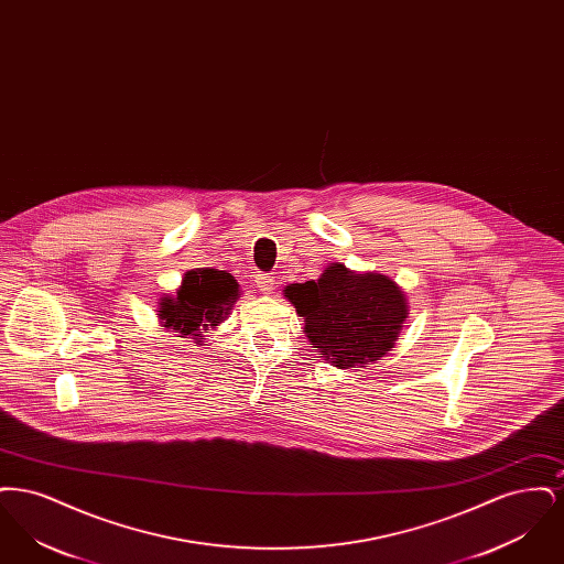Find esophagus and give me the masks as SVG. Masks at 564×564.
<instances>
[{
	"instance_id": "esophagus-1",
	"label": "esophagus",
	"mask_w": 564,
	"mask_h": 564,
	"mask_svg": "<svg viewBox=\"0 0 564 564\" xmlns=\"http://www.w3.org/2000/svg\"><path fill=\"white\" fill-rule=\"evenodd\" d=\"M256 285L262 294H270L274 290V276L270 274H256Z\"/></svg>"
}]
</instances>
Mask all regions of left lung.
<instances>
[{"mask_svg": "<svg viewBox=\"0 0 564 564\" xmlns=\"http://www.w3.org/2000/svg\"><path fill=\"white\" fill-rule=\"evenodd\" d=\"M285 297L304 317V334L325 361L340 370L384 357L408 319L400 285L384 274H357L336 262L317 281L292 283Z\"/></svg>", "mask_w": 564, "mask_h": 564, "instance_id": "1", "label": "left lung"}]
</instances>
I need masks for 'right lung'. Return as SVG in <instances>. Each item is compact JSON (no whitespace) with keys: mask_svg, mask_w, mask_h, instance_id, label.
Segmentation results:
<instances>
[{"mask_svg":"<svg viewBox=\"0 0 564 564\" xmlns=\"http://www.w3.org/2000/svg\"><path fill=\"white\" fill-rule=\"evenodd\" d=\"M239 295V283L230 272L188 270L175 295H162L159 302L162 327L177 332L180 338L203 343V332L224 322Z\"/></svg>","mask_w":564,"mask_h":564,"instance_id":"right-lung-1","label":"right lung"}]
</instances>
